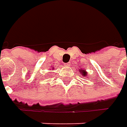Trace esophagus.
Masks as SVG:
<instances>
[{
    "label": "esophagus",
    "mask_w": 127,
    "mask_h": 127,
    "mask_svg": "<svg viewBox=\"0 0 127 127\" xmlns=\"http://www.w3.org/2000/svg\"><path fill=\"white\" fill-rule=\"evenodd\" d=\"M64 66H65V67H68V66H69V64H68V63H67V64H64Z\"/></svg>",
    "instance_id": "1"
}]
</instances>
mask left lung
I'll use <instances>...</instances> for the list:
<instances>
[{"label":"left lung","mask_w":127,"mask_h":127,"mask_svg":"<svg viewBox=\"0 0 127 127\" xmlns=\"http://www.w3.org/2000/svg\"><path fill=\"white\" fill-rule=\"evenodd\" d=\"M79 73H82V75H83V76H85L86 75H87V73L85 72V71H83V70H81Z\"/></svg>","instance_id":"left-lung-1"}]
</instances>
